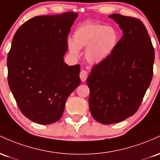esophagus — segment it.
<instances>
[{
  "label": "esophagus",
  "mask_w": 160,
  "mask_h": 160,
  "mask_svg": "<svg viewBox=\"0 0 160 160\" xmlns=\"http://www.w3.org/2000/svg\"><path fill=\"white\" fill-rule=\"evenodd\" d=\"M88 72L86 70H84L83 69V70L80 72V78L82 82H85L88 78Z\"/></svg>",
  "instance_id": "1"
}]
</instances>
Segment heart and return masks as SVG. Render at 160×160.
<instances>
[{
  "mask_svg": "<svg viewBox=\"0 0 160 160\" xmlns=\"http://www.w3.org/2000/svg\"><path fill=\"white\" fill-rule=\"evenodd\" d=\"M119 42V33L114 27L87 22L80 25L73 34V40L68 39L67 44L72 54L85 48L86 60L98 64L107 60L113 53Z\"/></svg>",
  "mask_w": 160,
  "mask_h": 160,
  "instance_id": "heart-1",
  "label": "heart"
}]
</instances>
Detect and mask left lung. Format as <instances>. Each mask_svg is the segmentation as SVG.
I'll list each match as a JSON object with an SVG mask.
<instances>
[{
    "label": "left lung",
    "mask_w": 160,
    "mask_h": 160,
    "mask_svg": "<svg viewBox=\"0 0 160 160\" xmlns=\"http://www.w3.org/2000/svg\"><path fill=\"white\" fill-rule=\"evenodd\" d=\"M109 17L119 24L123 35L113 53L93 66L87 78L90 111L104 125L119 122L137 112L151 82L155 58L140 19L116 13Z\"/></svg>",
    "instance_id": "1"
}]
</instances>
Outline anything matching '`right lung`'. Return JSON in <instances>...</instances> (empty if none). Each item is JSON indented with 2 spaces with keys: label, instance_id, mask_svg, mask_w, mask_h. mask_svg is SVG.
Returning a JSON list of instances; mask_svg holds the SVG:
<instances>
[{
  "label": "right lung",
  "instance_id": "1",
  "mask_svg": "<svg viewBox=\"0 0 160 160\" xmlns=\"http://www.w3.org/2000/svg\"><path fill=\"white\" fill-rule=\"evenodd\" d=\"M78 13L38 16L18 28L8 56V84L19 109L41 125L62 117L68 97L80 85V65L64 62L67 37Z\"/></svg>",
  "mask_w": 160,
  "mask_h": 160
}]
</instances>
